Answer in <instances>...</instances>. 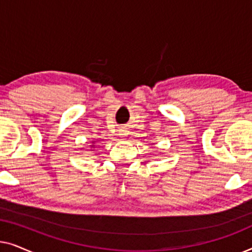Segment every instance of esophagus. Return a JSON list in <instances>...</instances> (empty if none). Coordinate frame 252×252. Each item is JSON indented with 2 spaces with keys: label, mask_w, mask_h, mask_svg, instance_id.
Here are the masks:
<instances>
[{
  "label": "esophagus",
  "mask_w": 252,
  "mask_h": 252,
  "mask_svg": "<svg viewBox=\"0 0 252 252\" xmlns=\"http://www.w3.org/2000/svg\"><path fill=\"white\" fill-rule=\"evenodd\" d=\"M119 135H120V136H126V135H127V130H125V129H120V130H119Z\"/></svg>",
  "instance_id": "obj_1"
}]
</instances>
